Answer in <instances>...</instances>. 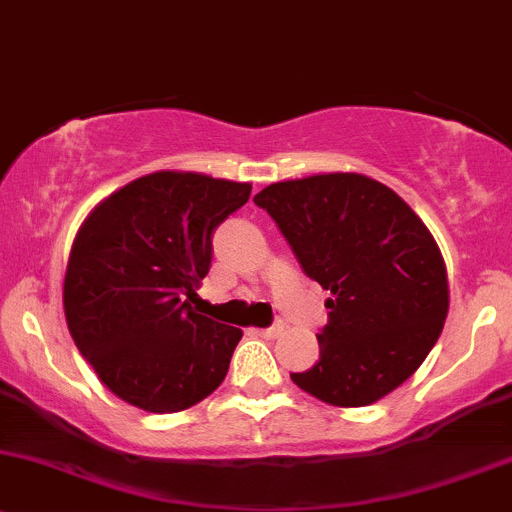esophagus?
Returning a JSON list of instances; mask_svg holds the SVG:
<instances>
[{"label": "esophagus", "instance_id": "obj_1", "mask_svg": "<svg viewBox=\"0 0 512 512\" xmlns=\"http://www.w3.org/2000/svg\"><path fill=\"white\" fill-rule=\"evenodd\" d=\"M283 330H286V323H283V320H276V323H273L271 328L254 330V333L261 335V337H278V335H283Z\"/></svg>", "mask_w": 512, "mask_h": 512}]
</instances>
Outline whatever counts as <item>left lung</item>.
Segmentation results:
<instances>
[{
	"mask_svg": "<svg viewBox=\"0 0 512 512\" xmlns=\"http://www.w3.org/2000/svg\"><path fill=\"white\" fill-rule=\"evenodd\" d=\"M254 202L333 295L320 360L293 382L333 407H367L407 382L449 313L444 256L414 209L357 172L268 184Z\"/></svg>",
	"mask_w": 512,
	"mask_h": 512,
	"instance_id": "8db88e82",
	"label": "left lung"
}]
</instances>
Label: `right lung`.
Masks as SVG:
<instances>
[{
    "label": "right lung",
    "mask_w": 512,
    "mask_h": 512,
    "mask_svg": "<svg viewBox=\"0 0 512 512\" xmlns=\"http://www.w3.org/2000/svg\"><path fill=\"white\" fill-rule=\"evenodd\" d=\"M249 194V182L160 170L105 197L81 224L63 313L115 397L172 414L224 382L244 333L197 313L189 300L212 266L214 229Z\"/></svg>",
    "instance_id": "right-lung-1"
}]
</instances>
